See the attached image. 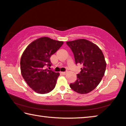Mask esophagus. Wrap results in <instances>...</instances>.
Masks as SVG:
<instances>
[{
	"label": "esophagus",
	"instance_id": "1",
	"mask_svg": "<svg viewBox=\"0 0 126 126\" xmlns=\"http://www.w3.org/2000/svg\"><path fill=\"white\" fill-rule=\"evenodd\" d=\"M66 73H67L66 72H61V74H63V75H64L66 74Z\"/></svg>",
	"mask_w": 126,
	"mask_h": 126
}]
</instances>
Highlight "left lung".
I'll return each mask as SVG.
<instances>
[{
  "mask_svg": "<svg viewBox=\"0 0 126 126\" xmlns=\"http://www.w3.org/2000/svg\"><path fill=\"white\" fill-rule=\"evenodd\" d=\"M76 64L82 65L77 80L69 85L73 91L79 94H87L98 86L104 76L106 63L104 54L99 47L85 39L68 41Z\"/></svg>",
  "mask_w": 126,
  "mask_h": 126,
  "instance_id": "obj_1",
  "label": "left lung"
}]
</instances>
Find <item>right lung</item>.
<instances>
[{
    "instance_id": "add662e5",
    "label": "right lung",
    "mask_w": 126,
    "mask_h": 126,
    "mask_svg": "<svg viewBox=\"0 0 126 126\" xmlns=\"http://www.w3.org/2000/svg\"><path fill=\"white\" fill-rule=\"evenodd\" d=\"M63 44V41L41 37L31 42L22 53L20 60L21 75L36 93H48L55 88L60 74L45 68L51 66L50 57Z\"/></svg>"
}]
</instances>
